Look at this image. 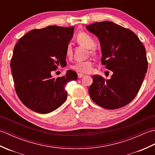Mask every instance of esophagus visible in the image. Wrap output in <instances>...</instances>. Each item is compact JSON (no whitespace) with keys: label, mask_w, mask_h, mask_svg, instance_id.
I'll return each mask as SVG.
<instances>
[{"label":"esophagus","mask_w":155,"mask_h":155,"mask_svg":"<svg viewBox=\"0 0 155 155\" xmlns=\"http://www.w3.org/2000/svg\"><path fill=\"white\" fill-rule=\"evenodd\" d=\"M84 77V74H81V73H78V78H81L82 77Z\"/></svg>","instance_id":"esophagus-1"}]
</instances>
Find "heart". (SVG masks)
Wrapping results in <instances>:
<instances>
[{
	"mask_svg": "<svg viewBox=\"0 0 155 155\" xmlns=\"http://www.w3.org/2000/svg\"><path fill=\"white\" fill-rule=\"evenodd\" d=\"M76 40L78 44L84 46L88 48L91 54H94L95 48L94 40L91 35L84 32H79L76 37ZM72 54V47L71 45H68L66 48V55L67 57H71ZM74 71L81 73H90L93 70V62L90 60L84 61H78L74 63L71 67Z\"/></svg>",
	"mask_w": 155,
	"mask_h": 155,
	"instance_id": "b5f03b06",
	"label": "heart"
}]
</instances>
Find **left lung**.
Here are the masks:
<instances>
[{
    "label": "left lung",
    "instance_id": "1",
    "mask_svg": "<svg viewBox=\"0 0 155 155\" xmlns=\"http://www.w3.org/2000/svg\"><path fill=\"white\" fill-rule=\"evenodd\" d=\"M87 28L99 39L102 64L113 72L108 80L93 76L91 99L106 109L126 106L139 93L147 71L145 48L133 31L113 22H94Z\"/></svg>",
    "mask_w": 155,
    "mask_h": 155
}]
</instances>
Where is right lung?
<instances>
[{"label": "right lung", "instance_id": "add662e5", "mask_svg": "<svg viewBox=\"0 0 155 155\" xmlns=\"http://www.w3.org/2000/svg\"><path fill=\"white\" fill-rule=\"evenodd\" d=\"M74 27L48 26L35 29L19 39L11 62L15 88L19 99L36 113L47 114L67 100L65 86L77 79L68 70L53 78L51 72L66 62V48L73 36Z\"/></svg>", "mask_w": 155, "mask_h": 155}]
</instances>
